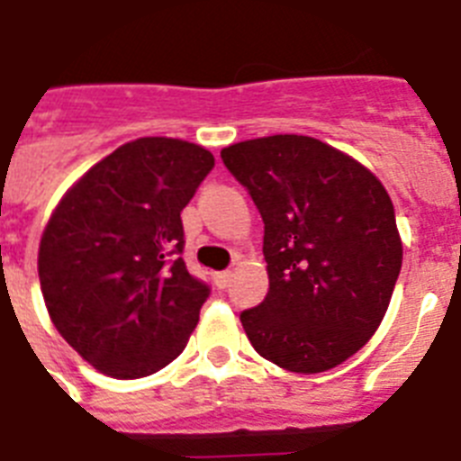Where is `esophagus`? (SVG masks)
I'll return each mask as SVG.
<instances>
[{
  "label": "esophagus",
  "mask_w": 461,
  "mask_h": 461,
  "mask_svg": "<svg viewBox=\"0 0 461 461\" xmlns=\"http://www.w3.org/2000/svg\"><path fill=\"white\" fill-rule=\"evenodd\" d=\"M212 282H215V286H218V289H227V286L231 284V272L230 269H224V272H215V275H212Z\"/></svg>",
  "instance_id": "esophagus-1"
}]
</instances>
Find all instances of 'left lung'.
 Returning <instances> with one entry per match:
<instances>
[{
    "mask_svg": "<svg viewBox=\"0 0 461 461\" xmlns=\"http://www.w3.org/2000/svg\"><path fill=\"white\" fill-rule=\"evenodd\" d=\"M220 156L265 222L269 291L241 312L243 331L282 369H334L372 339L398 282L391 196L374 172L315 137H260Z\"/></svg>",
    "mask_w": 461,
    "mask_h": 461,
    "instance_id": "1",
    "label": "left lung"
}]
</instances>
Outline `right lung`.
Masks as SVG:
<instances>
[{"label": "right lung", "mask_w": 461, "mask_h": 461, "mask_svg": "<svg viewBox=\"0 0 461 461\" xmlns=\"http://www.w3.org/2000/svg\"><path fill=\"white\" fill-rule=\"evenodd\" d=\"M215 158L141 137L89 167L51 212L37 272L56 331L113 379H140L185 350L211 289L189 275L179 212Z\"/></svg>", "instance_id": "obj_1"}]
</instances>
